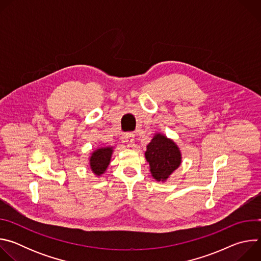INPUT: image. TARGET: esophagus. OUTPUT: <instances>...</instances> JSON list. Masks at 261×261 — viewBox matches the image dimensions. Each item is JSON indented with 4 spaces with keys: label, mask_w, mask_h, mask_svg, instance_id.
Returning <instances> with one entry per match:
<instances>
[{
    "label": "esophagus",
    "mask_w": 261,
    "mask_h": 261,
    "mask_svg": "<svg viewBox=\"0 0 261 261\" xmlns=\"http://www.w3.org/2000/svg\"><path fill=\"white\" fill-rule=\"evenodd\" d=\"M125 142L128 146H133L134 145V134L133 133H127L125 136Z\"/></svg>",
    "instance_id": "esophagus-1"
}]
</instances>
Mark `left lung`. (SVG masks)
I'll return each instance as SVG.
<instances>
[{"label": "left lung", "instance_id": "left-lung-1", "mask_svg": "<svg viewBox=\"0 0 261 261\" xmlns=\"http://www.w3.org/2000/svg\"><path fill=\"white\" fill-rule=\"evenodd\" d=\"M145 159L150 164L152 176L158 181L166 180L180 165L181 154L172 139L161 133H156L146 145Z\"/></svg>", "mask_w": 261, "mask_h": 261}]
</instances>
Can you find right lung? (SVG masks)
I'll list each match as a JSON object with an SVG mask.
<instances>
[{
	"label": "right lung",
	"instance_id": "right-lung-1",
	"mask_svg": "<svg viewBox=\"0 0 261 261\" xmlns=\"http://www.w3.org/2000/svg\"><path fill=\"white\" fill-rule=\"evenodd\" d=\"M113 146L99 147L95 150L90 157V167L94 174L100 176L107 169L111 156H113Z\"/></svg>",
	"mask_w": 261,
	"mask_h": 261
}]
</instances>
